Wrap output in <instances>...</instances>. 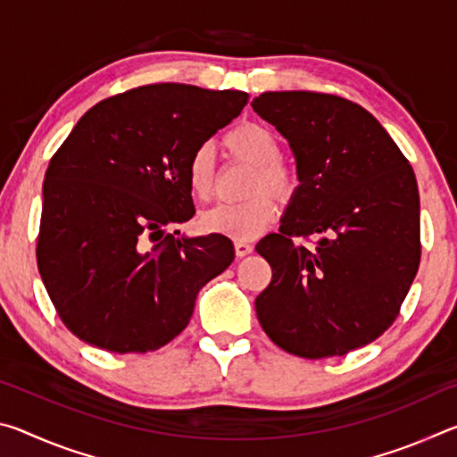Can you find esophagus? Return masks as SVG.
Listing matches in <instances>:
<instances>
[{"label": "esophagus", "mask_w": 457, "mask_h": 457, "mask_svg": "<svg viewBox=\"0 0 457 457\" xmlns=\"http://www.w3.org/2000/svg\"><path fill=\"white\" fill-rule=\"evenodd\" d=\"M234 247H236V256L237 258H244V256H247V253L253 252V245L247 244V242H236Z\"/></svg>", "instance_id": "obj_1"}]
</instances>
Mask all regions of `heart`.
<instances>
[{
    "label": "heart",
    "mask_w": 457,
    "mask_h": 457,
    "mask_svg": "<svg viewBox=\"0 0 457 457\" xmlns=\"http://www.w3.org/2000/svg\"><path fill=\"white\" fill-rule=\"evenodd\" d=\"M228 153L244 163L256 167L247 185L250 199L239 204H220L199 215V226L207 234H221L236 242L258 237L276 218L278 201H290L296 193V175L280 163V143L272 130L258 122H242L223 138ZM187 185L197 199L205 201L215 189V153L212 145H199L187 163Z\"/></svg>",
    "instance_id": "heart-1"
}]
</instances>
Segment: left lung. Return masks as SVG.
Listing matches in <instances>:
<instances>
[{
	"instance_id": "left-lung-1",
	"label": "left lung",
	"mask_w": 457,
	"mask_h": 457,
	"mask_svg": "<svg viewBox=\"0 0 457 457\" xmlns=\"http://www.w3.org/2000/svg\"><path fill=\"white\" fill-rule=\"evenodd\" d=\"M252 108L290 145L300 185L280 234L256 250L266 335L303 359L343 357L397 319L420 268V191L409 161L365 108L308 90L264 92ZM319 235L312 248L292 237Z\"/></svg>"
}]
</instances>
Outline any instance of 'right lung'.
<instances>
[{
    "label": "right lung",
    "mask_w": 457,
    "mask_h": 457,
    "mask_svg": "<svg viewBox=\"0 0 457 457\" xmlns=\"http://www.w3.org/2000/svg\"><path fill=\"white\" fill-rule=\"evenodd\" d=\"M247 103L239 90L149 84L100 100L44 179L37 270L68 330L111 353L157 351L187 327L199 290L234 262L193 218L187 163Z\"/></svg>",
    "instance_id": "obj_1"
}]
</instances>
